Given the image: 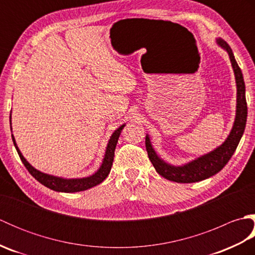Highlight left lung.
I'll use <instances>...</instances> for the list:
<instances>
[{"mask_svg":"<svg viewBox=\"0 0 255 255\" xmlns=\"http://www.w3.org/2000/svg\"><path fill=\"white\" fill-rule=\"evenodd\" d=\"M216 42L228 53L235 73L237 85V108L234 126H232L228 137L219 147L183 165H173L167 163L163 159H161L158 153L155 152L152 143H151L149 134L147 133V136H145V149H147L151 163L153 164L154 169L160 175L172 182L195 183L217 174L231 159L232 154L235 153L238 144L240 142L243 132H245L248 106L246 100V84L245 81H243L241 69L238 66L230 46L221 38H217Z\"/></svg>","mask_w":255,"mask_h":255,"instance_id":"1","label":"left lung"}]
</instances>
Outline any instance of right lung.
I'll return each mask as SVG.
<instances>
[{"mask_svg":"<svg viewBox=\"0 0 255 255\" xmlns=\"http://www.w3.org/2000/svg\"><path fill=\"white\" fill-rule=\"evenodd\" d=\"M10 119H12V116L9 115L10 130H12V121H10ZM124 127H125V124L122 125V126H119L116 130L112 133V136L110 140H108V143L106 145L104 158H103L102 164L99 167V170L90 176L78 177V178H64V177L47 174V173L38 171L34 166L30 165L29 162L24 158L23 154H21L17 144H16L13 134H12V139L21 162H23L24 165L26 166V169L28 170V172L36 178L38 182L41 183L42 185H45L46 187L52 189V191L61 192V193H75V192L86 191V189H89L91 187L99 185V184L104 181L107 177V175L110 174L112 165H113V161H114V155H115L116 144L118 142V138L121 136V132Z\"/></svg>","mask_w":255,"mask_h":255,"instance_id":"right-lung-1","label":"right lung"}]
</instances>
